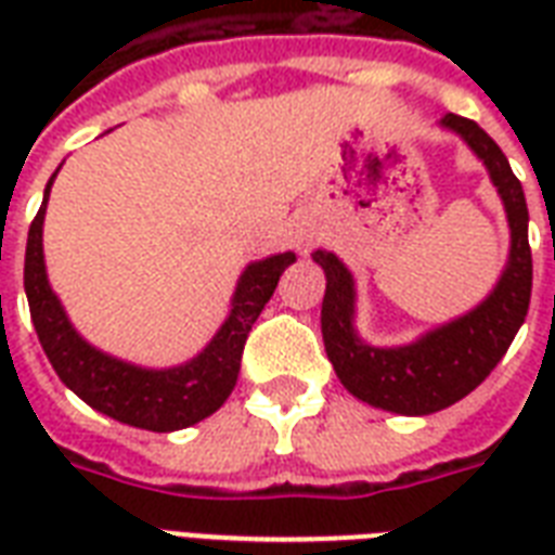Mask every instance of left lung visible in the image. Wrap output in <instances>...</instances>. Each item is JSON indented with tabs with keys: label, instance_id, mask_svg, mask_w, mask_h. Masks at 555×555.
I'll use <instances>...</instances> for the list:
<instances>
[{
	"label": "left lung",
	"instance_id": "obj_1",
	"mask_svg": "<svg viewBox=\"0 0 555 555\" xmlns=\"http://www.w3.org/2000/svg\"><path fill=\"white\" fill-rule=\"evenodd\" d=\"M440 124L464 138L490 169L492 184L507 207L509 261L504 276L475 311L443 328L431 331L412 346L371 348L354 334V282L334 253L317 250L313 261L325 270L322 339L343 386L365 403L397 414H431L457 403L478 388L507 354L521 328L533 291V253L527 242V201L521 181L513 176L507 155L481 126L461 115Z\"/></svg>",
	"mask_w": 555,
	"mask_h": 555
}]
</instances>
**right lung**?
Returning a JSON list of instances; mask_svg holds the SVG:
<instances>
[{"mask_svg":"<svg viewBox=\"0 0 555 555\" xmlns=\"http://www.w3.org/2000/svg\"><path fill=\"white\" fill-rule=\"evenodd\" d=\"M54 178L51 176L48 181L42 207L30 221L28 247H25V294L42 351L60 379L91 409L138 429H186L218 412L238 379L244 343L253 322L259 320L261 308L276 291L279 276L296 259L294 253H279L264 261H253L244 270L235 287L233 311L195 360L164 371L138 369L115 357L100 354L98 348L80 339L60 299L48 287L46 261H42V218H46V201Z\"/></svg>","mask_w":555,"mask_h":555,"instance_id":"right-lung-1","label":"right lung"}]
</instances>
